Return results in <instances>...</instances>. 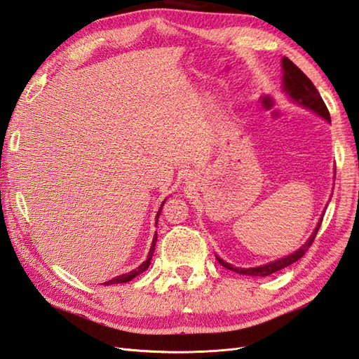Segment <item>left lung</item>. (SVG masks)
<instances>
[{"label": "left lung", "mask_w": 359, "mask_h": 359, "mask_svg": "<svg viewBox=\"0 0 359 359\" xmlns=\"http://www.w3.org/2000/svg\"><path fill=\"white\" fill-rule=\"evenodd\" d=\"M281 67H283V90L286 91V95H289V97L292 99L294 102H297L298 105L307 108V110H312L313 113L321 116L323 119L330 122V114H329L327 107L321 99L318 90H316L315 86L312 84V81L307 78L306 74L299 70L292 61L287 60L286 56L281 60ZM321 222H323V217L320 219L318 224H316V228L312 232L309 240H307L302 248L297 249L294 254H290L285 258H280V260L258 266V268H248V269L246 268H234L232 264L223 262L220 257H217V262L223 266V268L234 271L241 275H251V277H266V275H271L283 268H287L289 264L298 262L299 258L306 254L307 249L311 248V245L313 243L316 232H318V229L321 226Z\"/></svg>", "instance_id": "8db88e82"}]
</instances>
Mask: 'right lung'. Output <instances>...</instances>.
<instances>
[{"mask_svg": "<svg viewBox=\"0 0 359 359\" xmlns=\"http://www.w3.org/2000/svg\"><path fill=\"white\" fill-rule=\"evenodd\" d=\"M163 203H165V200H163ZM163 203L161 205V208H159V212H157V215H156V224H157V220H159V215H161V211H162V206H163ZM156 241H157V232L154 234L153 245H151V249H149L147 260H145L144 263H142L137 269L131 271V272H128V273H122V275H119V277H116V278H113V280H110V281H105L104 285H105V286H108V285H118V283H127V281H131V280L135 278V277H137L139 273H142L144 271H147V269H148V266H149V263H151V257H153V254H154Z\"/></svg>", "mask_w": 359, "mask_h": 359, "instance_id": "1", "label": "right lung"}]
</instances>
